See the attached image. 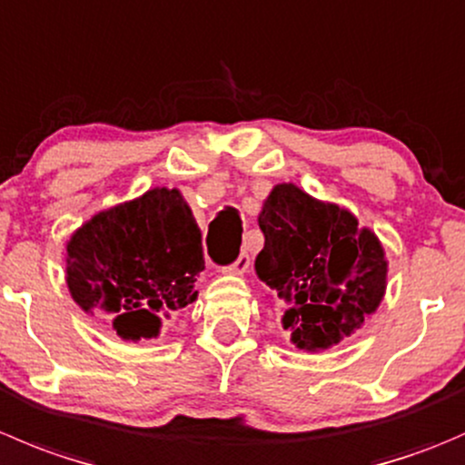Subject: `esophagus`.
I'll return each mask as SVG.
<instances>
[{"instance_id": "esophagus-1", "label": "esophagus", "mask_w": 465, "mask_h": 465, "mask_svg": "<svg viewBox=\"0 0 465 465\" xmlns=\"http://www.w3.org/2000/svg\"><path fill=\"white\" fill-rule=\"evenodd\" d=\"M247 268H250V254H245V252H242V254H238V259L233 261L232 265H227V272H232V274H242V272H247Z\"/></svg>"}]
</instances>
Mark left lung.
I'll list each match as a JSON object with an SVG mask.
<instances>
[{"mask_svg":"<svg viewBox=\"0 0 465 465\" xmlns=\"http://www.w3.org/2000/svg\"><path fill=\"white\" fill-rule=\"evenodd\" d=\"M259 227L265 245L256 274L277 292L283 329L300 350L333 345L380 306L384 250L350 211L279 183L265 200Z\"/></svg>","mask_w":465,"mask_h":465,"instance_id":"1","label":"left lung"}]
</instances>
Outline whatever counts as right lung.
Wrapping results in <instances>:
<instances>
[{"label":"right lung","mask_w":465,"mask_h":465,"mask_svg":"<svg viewBox=\"0 0 465 465\" xmlns=\"http://www.w3.org/2000/svg\"><path fill=\"white\" fill-rule=\"evenodd\" d=\"M200 270V227L174 188H154L102 211L67 242L74 302L88 313L113 318L127 341L156 336L161 318L193 304Z\"/></svg>","instance_id":"1"}]
</instances>
